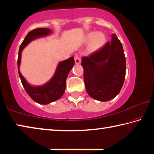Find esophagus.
<instances>
[{"label":"esophagus","mask_w":154,"mask_h":154,"mask_svg":"<svg viewBox=\"0 0 154 154\" xmlns=\"http://www.w3.org/2000/svg\"><path fill=\"white\" fill-rule=\"evenodd\" d=\"M75 62L76 64H79L81 63V58L79 56L77 55L75 57Z\"/></svg>","instance_id":"1"}]
</instances>
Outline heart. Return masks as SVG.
<instances>
[{
  "instance_id": "obj_1",
  "label": "heart",
  "mask_w": 154,
  "mask_h": 154,
  "mask_svg": "<svg viewBox=\"0 0 154 154\" xmlns=\"http://www.w3.org/2000/svg\"><path fill=\"white\" fill-rule=\"evenodd\" d=\"M85 42L89 43L90 51H94L100 49L106 43V36L105 34L101 32H90L85 38Z\"/></svg>"
}]
</instances>
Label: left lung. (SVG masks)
Wrapping results in <instances>:
<instances>
[{"instance_id": "obj_1", "label": "left lung", "mask_w": 154, "mask_h": 154, "mask_svg": "<svg viewBox=\"0 0 154 154\" xmlns=\"http://www.w3.org/2000/svg\"><path fill=\"white\" fill-rule=\"evenodd\" d=\"M82 65L85 89L91 97L106 102L120 92L126 75V57L115 34L111 35V42L89 56L83 57Z\"/></svg>"}]
</instances>
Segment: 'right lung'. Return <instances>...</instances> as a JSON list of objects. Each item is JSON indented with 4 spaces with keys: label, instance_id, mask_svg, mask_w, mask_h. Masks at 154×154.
Masks as SVG:
<instances>
[{
    "label": "right lung",
    "instance_id": "1",
    "mask_svg": "<svg viewBox=\"0 0 154 154\" xmlns=\"http://www.w3.org/2000/svg\"><path fill=\"white\" fill-rule=\"evenodd\" d=\"M51 31L49 28H36L34 29L26 36L24 41L21 44L17 59L18 72L21 82L26 92L34 101L38 104L48 105L60 98L66 89V80L69 72L75 65L73 57L59 62L56 70L51 79L45 84L40 86H35L27 82L20 71L21 56L23 49L31 41L37 38L43 37L50 35Z\"/></svg>",
    "mask_w": 154,
    "mask_h": 154
}]
</instances>
